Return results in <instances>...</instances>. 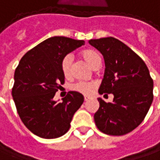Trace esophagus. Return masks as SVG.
Instances as JSON below:
<instances>
[{"label":"esophagus","instance_id":"1","mask_svg":"<svg viewBox=\"0 0 160 160\" xmlns=\"http://www.w3.org/2000/svg\"><path fill=\"white\" fill-rule=\"evenodd\" d=\"M89 99H90V98H89L88 96H84V99H85V101H88Z\"/></svg>","mask_w":160,"mask_h":160}]
</instances>
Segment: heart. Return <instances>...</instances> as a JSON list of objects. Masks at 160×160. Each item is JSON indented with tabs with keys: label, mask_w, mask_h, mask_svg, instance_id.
<instances>
[{
	"label": "heart",
	"mask_w": 160,
	"mask_h": 160,
	"mask_svg": "<svg viewBox=\"0 0 160 160\" xmlns=\"http://www.w3.org/2000/svg\"><path fill=\"white\" fill-rule=\"evenodd\" d=\"M81 56L92 69L99 68L101 64V59L99 54L93 50H84L83 52H81ZM71 64L72 58L69 55L65 57L61 61V71L66 78H68L71 75ZM95 82L92 81H79L72 85V89L83 94H89L92 90L95 88Z\"/></svg>",
	"instance_id": "b5f03b06"
}]
</instances>
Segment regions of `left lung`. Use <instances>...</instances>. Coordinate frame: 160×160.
Instances as JSON below:
<instances>
[{"instance_id": "1", "label": "left lung", "mask_w": 160, "mask_h": 160, "mask_svg": "<svg viewBox=\"0 0 160 160\" xmlns=\"http://www.w3.org/2000/svg\"><path fill=\"white\" fill-rule=\"evenodd\" d=\"M104 57L106 69L99 93H112V103L98 98L94 122L108 135H125L142 122L153 99V80L143 60L113 37L90 40ZM107 95V94H105Z\"/></svg>"}]
</instances>
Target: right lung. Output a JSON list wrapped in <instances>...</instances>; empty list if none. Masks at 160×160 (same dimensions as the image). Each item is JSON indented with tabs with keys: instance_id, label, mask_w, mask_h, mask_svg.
<instances>
[{
	"instance_id": "right-lung-1",
	"label": "right lung",
	"mask_w": 160,
	"mask_h": 160,
	"mask_svg": "<svg viewBox=\"0 0 160 160\" xmlns=\"http://www.w3.org/2000/svg\"><path fill=\"white\" fill-rule=\"evenodd\" d=\"M85 41L53 36L38 44L21 59L14 72L12 89L17 112L26 127L43 138H55L70 128L73 114L84 96L71 91L57 102L55 92L64 84L61 61Z\"/></svg>"
}]
</instances>
